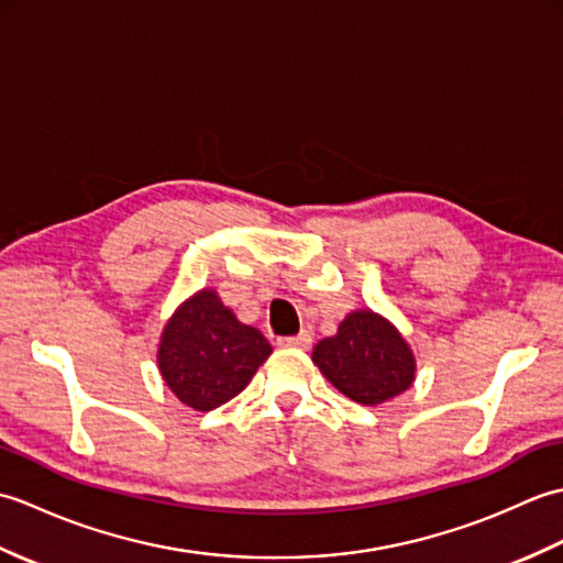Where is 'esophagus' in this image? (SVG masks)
<instances>
[{
	"label": "esophagus",
	"instance_id": "esophagus-1",
	"mask_svg": "<svg viewBox=\"0 0 563 563\" xmlns=\"http://www.w3.org/2000/svg\"><path fill=\"white\" fill-rule=\"evenodd\" d=\"M312 345V336L307 331L297 333V336H280L278 349H292V351H307Z\"/></svg>",
	"mask_w": 563,
	"mask_h": 563
}]
</instances>
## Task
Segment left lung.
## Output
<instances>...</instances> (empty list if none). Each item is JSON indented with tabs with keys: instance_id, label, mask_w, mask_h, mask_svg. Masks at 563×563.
Masks as SVG:
<instances>
[{
	"instance_id": "obj_1",
	"label": "left lung",
	"mask_w": 563,
	"mask_h": 563,
	"mask_svg": "<svg viewBox=\"0 0 563 563\" xmlns=\"http://www.w3.org/2000/svg\"><path fill=\"white\" fill-rule=\"evenodd\" d=\"M312 363L333 387L363 406L385 404L416 379V355L401 331L373 309H355L339 331L321 339Z\"/></svg>"
}]
</instances>
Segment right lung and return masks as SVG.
I'll return each mask as SVG.
<instances>
[{"label":"right lung","instance_id":"1","mask_svg":"<svg viewBox=\"0 0 563 563\" xmlns=\"http://www.w3.org/2000/svg\"><path fill=\"white\" fill-rule=\"evenodd\" d=\"M273 353L266 336L242 324L218 290L202 288L166 321L157 345L164 385L194 411L234 399Z\"/></svg>","mask_w":563,"mask_h":563}]
</instances>
